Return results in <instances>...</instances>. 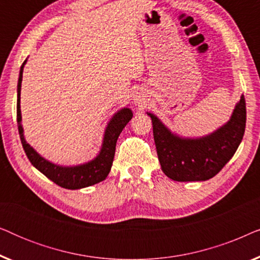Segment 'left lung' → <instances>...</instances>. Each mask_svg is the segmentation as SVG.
<instances>
[{
    "mask_svg": "<svg viewBox=\"0 0 260 260\" xmlns=\"http://www.w3.org/2000/svg\"><path fill=\"white\" fill-rule=\"evenodd\" d=\"M163 173L179 182L206 181L215 176L237 151L246 125L244 95L237 103L225 125L199 138H184L173 134L155 115L147 112Z\"/></svg>",
    "mask_w": 260,
    "mask_h": 260,
    "instance_id": "obj_1",
    "label": "left lung"
}]
</instances>
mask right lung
Instances as JSON below:
<instances>
[{
	"label": "right lung",
	"instance_id": "right-lung-1",
	"mask_svg": "<svg viewBox=\"0 0 260 260\" xmlns=\"http://www.w3.org/2000/svg\"><path fill=\"white\" fill-rule=\"evenodd\" d=\"M27 60H24L20 69L19 83H17V126H19V134L22 143L23 150L26 152L28 159L31 165L41 172L46 177L58 184V186L66 188V189H80V188L90 187L92 184L102 182L109 175L111 166L115 157L116 143L122 130L133 118V111L129 108H124L116 112L106 126L103 144L99 154L90 162L84 165L73 166V167H62L54 165V163L47 161V159L39 155L24 140L23 127L21 124L22 117H21L20 109V95H21V83H22L23 67L26 65Z\"/></svg>",
	"mask_w": 260,
	"mask_h": 260
}]
</instances>
